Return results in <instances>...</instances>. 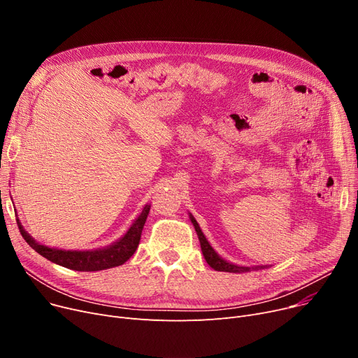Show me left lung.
Returning a JSON list of instances; mask_svg holds the SVG:
<instances>
[{"instance_id": "1", "label": "left lung", "mask_w": 358, "mask_h": 358, "mask_svg": "<svg viewBox=\"0 0 358 358\" xmlns=\"http://www.w3.org/2000/svg\"><path fill=\"white\" fill-rule=\"evenodd\" d=\"M190 220L193 223V227L197 232L199 241H200V247H201V252L204 255V259L208 261V264L216 270V271H227V273H247L251 270H258V268H267V266H261V267H243V266H236L232 264V262L224 261L222 257L217 255V252L210 247V243L206 239V236L203 235L197 220L193 217V215H190Z\"/></svg>"}]
</instances>
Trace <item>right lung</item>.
<instances>
[{
  "label": "right lung",
  "instance_id": "add662e5",
  "mask_svg": "<svg viewBox=\"0 0 358 358\" xmlns=\"http://www.w3.org/2000/svg\"><path fill=\"white\" fill-rule=\"evenodd\" d=\"M150 209V204H146L142 213L135 219V222L130 224L129 231L116 242H113L111 245L106 248L91 250V251H65L58 248H50L42 243L36 242L22 227L20 222H17L18 229H20L22 236L29 245L46 259L55 262V264L62 266L65 268L77 270V271H100L107 270L124 264V262L135 254L143 224L146 222L148 213Z\"/></svg>",
  "mask_w": 358,
  "mask_h": 358
}]
</instances>
